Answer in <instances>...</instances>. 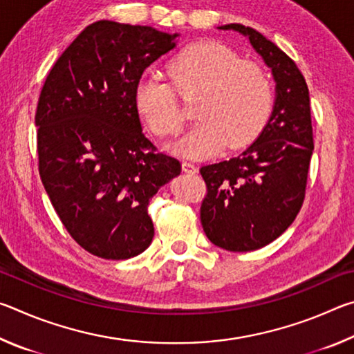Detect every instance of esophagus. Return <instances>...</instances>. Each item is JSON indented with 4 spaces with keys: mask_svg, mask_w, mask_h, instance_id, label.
I'll return each mask as SVG.
<instances>
[{
    "mask_svg": "<svg viewBox=\"0 0 354 354\" xmlns=\"http://www.w3.org/2000/svg\"><path fill=\"white\" fill-rule=\"evenodd\" d=\"M183 171L194 175V173L198 171V169H196V165L192 164V162H183Z\"/></svg>",
    "mask_w": 354,
    "mask_h": 354,
    "instance_id": "1",
    "label": "esophagus"
}]
</instances>
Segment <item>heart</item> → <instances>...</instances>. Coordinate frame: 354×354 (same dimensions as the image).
Wrapping results in <instances>:
<instances>
[{
    "instance_id": "heart-1",
    "label": "heart",
    "mask_w": 354,
    "mask_h": 354,
    "mask_svg": "<svg viewBox=\"0 0 354 354\" xmlns=\"http://www.w3.org/2000/svg\"><path fill=\"white\" fill-rule=\"evenodd\" d=\"M179 92L200 93V118L171 149L189 159H205L226 145L242 148L256 139L273 106L272 82L259 65L239 57L215 41H198L179 51L169 64ZM158 75H143L134 86V106L153 133L176 134L183 115L178 95Z\"/></svg>"
}]
</instances>
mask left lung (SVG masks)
<instances>
[{"label": "left lung", "mask_w": 354, "mask_h": 354, "mask_svg": "<svg viewBox=\"0 0 354 354\" xmlns=\"http://www.w3.org/2000/svg\"><path fill=\"white\" fill-rule=\"evenodd\" d=\"M217 29L247 37L274 81L273 109L257 139L237 158L200 170L207 239L227 251H253L283 234L303 205L314 149L309 91L295 62L256 29L241 23Z\"/></svg>", "instance_id": "left-lung-1"}]
</instances>
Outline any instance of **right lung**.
Masks as SVG:
<instances>
[{
	"label": "right lung",
	"instance_id": "right-lung-1",
	"mask_svg": "<svg viewBox=\"0 0 354 354\" xmlns=\"http://www.w3.org/2000/svg\"><path fill=\"white\" fill-rule=\"evenodd\" d=\"M179 34L100 20L71 41L41 88L39 173L70 236L103 259H129L154 236L148 206L181 173L142 133L134 86Z\"/></svg>",
	"mask_w": 354,
	"mask_h": 354
}]
</instances>
